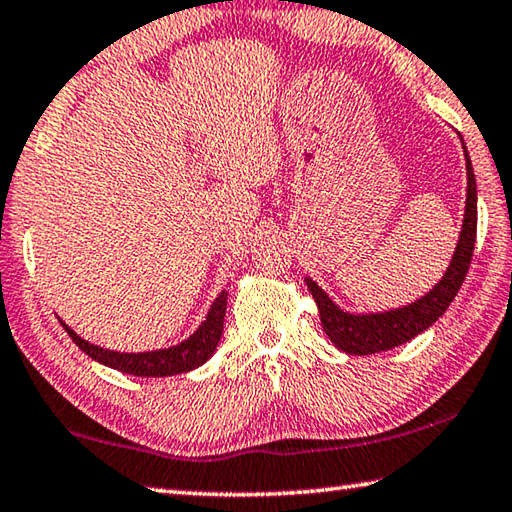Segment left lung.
<instances>
[{
    "mask_svg": "<svg viewBox=\"0 0 512 512\" xmlns=\"http://www.w3.org/2000/svg\"><path fill=\"white\" fill-rule=\"evenodd\" d=\"M465 161H468L465 164L468 168V200H465V220L459 245H456L443 281L434 285V290L423 299L407 308L380 312V315H348L328 299V294L315 281L306 279L312 299L317 301L321 326L339 351L348 355H373L405 344L432 326L459 294L465 274L470 270L474 240H477V179H474L468 150H465Z\"/></svg>",
    "mask_w": 512,
    "mask_h": 512,
    "instance_id": "left-lung-1",
    "label": "left lung"
}]
</instances>
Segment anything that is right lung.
<instances>
[{
  "label": "right lung",
  "instance_id": "obj_1",
  "mask_svg": "<svg viewBox=\"0 0 512 512\" xmlns=\"http://www.w3.org/2000/svg\"><path fill=\"white\" fill-rule=\"evenodd\" d=\"M224 310H227V290H222L218 294V299L213 301L204 324L197 328L186 342L164 348V351H150V353L105 351L101 346H94L85 342V339H80L74 330L65 324V321H60V324L67 330V335L74 339V344L80 348V351L87 353L92 360L110 366V369H116V371L141 375V378H164V375L193 371L209 360L222 337Z\"/></svg>",
  "mask_w": 512,
  "mask_h": 512
}]
</instances>
